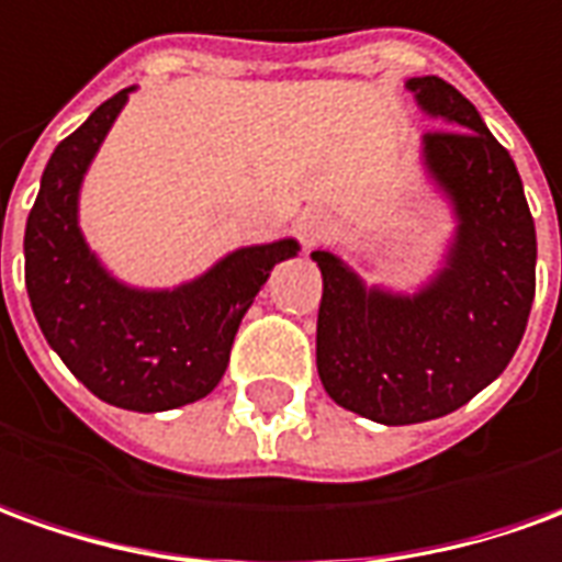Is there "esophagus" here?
<instances>
[{
	"instance_id": "1",
	"label": "esophagus",
	"mask_w": 562,
	"mask_h": 562,
	"mask_svg": "<svg viewBox=\"0 0 562 562\" xmlns=\"http://www.w3.org/2000/svg\"><path fill=\"white\" fill-rule=\"evenodd\" d=\"M330 216L318 211V207H308L303 214L296 216V223H293V232H296V238L303 244L305 250H312V247H318L321 241H327L330 238Z\"/></svg>"
}]
</instances>
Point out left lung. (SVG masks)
<instances>
[{
  "label": "left lung",
  "instance_id": "8db88e82",
  "mask_svg": "<svg viewBox=\"0 0 562 562\" xmlns=\"http://www.w3.org/2000/svg\"><path fill=\"white\" fill-rule=\"evenodd\" d=\"M428 115V173L459 220L447 269L416 296L367 290L315 250L324 278L318 376L339 406L382 425L440 419L493 382L520 346L536 296V223L508 149L450 81L409 79Z\"/></svg>",
  "mask_w": 562,
  "mask_h": 562
}]
</instances>
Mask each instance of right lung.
<instances>
[{
  "label": "right lung",
  "mask_w": 562,
  "mask_h": 562,
  "mask_svg": "<svg viewBox=\"0 0 562 562\" xmlns=\"http://www.w3.org/2000/svg\"><path fill=\"white\" fill-rule=\"evenodd\" d=\"M125 88L54 149L26 220V293L48 346L100 401L161 413L201 401L229 367V351L274 262L293 238L241 247L173 290L119 284L79 232V186L127 100Z\"/></svg>",
  "instance_id": "1"
}]
</instances>
